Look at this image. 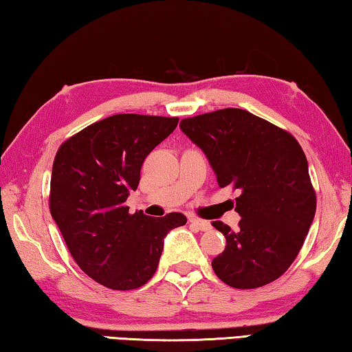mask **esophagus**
Segmentation results:
<instances>
[{
    "label": "esophagus",
    "instance_id": "1",
    "mask_svg": "<svg viewBox=\"0 0 352 352\" xmlns=\"http://www.w3.org/2000/svg\"><path fill=\"white\" fill-rule=\"evenodd\" d=\"M188 221L193 224L195 228H198L199 230H210V223L209 221H204V220H199V218H195V217H190Z\"/></svg>",
    "mask_w": 352,
    "mask_h": 352
}]
</instances>
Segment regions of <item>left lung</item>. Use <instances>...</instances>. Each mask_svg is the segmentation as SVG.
<instances>
[{"instance_id":"1","label":"left lung","mask_w":352,"mask_h":352,"mask_svg":"<svg viewBox=\"0 0 352 352\" xmlns=\"http://www.w3.org/2000/svg\"><path fill=\"white\" fill-rule=\"evenodd\" d=\"M181 129L207 155L221 188L237 190V229L212 226L226 248L212 268L234 289H257L284 274L306 240L316 210L307 159L290 132L243 109L184 118Z\"/></svg>"}]
</instances>
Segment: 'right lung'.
Masks as SVG:
<instances>
[{
    "mask_svg": "<svg viewBox=\"0 0 352 352\" xmlns=\"http://www.w3.org/2000/svg\"><path fill=\"white\" fill-rule=\"evenodd\" d=\"M177 117L118 113L100 120L57 149L50 210L82 272L112 290L145 285L157 270L164 239L186 215L151 218L124 204L143 160L176 129Z\"/></svg>",
    "mask_w": 352,
    "mask_h": 352,
    "instance_id": "add662e5",
    "label": "right lung"
}]
</instances>
